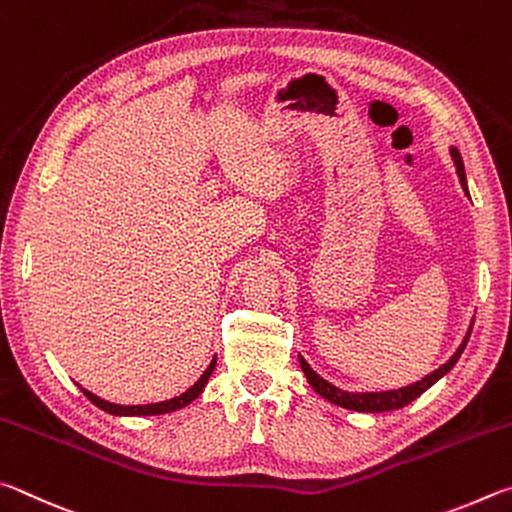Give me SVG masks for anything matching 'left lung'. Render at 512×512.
Returning <instances> with one entry per match:
<instances>
[{
	"label": "left lung",
	"instance_id": "1",
	"mask_svg": "<svg viewBox=\"0 0 512 512\" xmlns=\"http://www.w3.org/2000/svg\"><path fill=\"white\" fill-rule=\"evenodd\" d=\"M452 157H454V164H456V173H459V182H461V186H463V191L468 193V184H465V170H463V159H461V155H459V150L456 148H452ZM470 197V195H468ZM474 324V321H472ZM470 333H472V326H470V330H468V335H465V339H463V344L459 346V351H456L450 360H447L441 369H436L434 373H429V375H425L423 380H418V382H414V384H409V387H402V389H398V391H380V393H348V391H342V389H337L335 384H330V382H326L324 378H319V375L310 369V364L303 360V357L299 355V364H301V369H303V373H306V378H308V382H310V387L315 389L317 393H321V396H324L326 400H330V402H335V405H339V407H346V409H355V411H371V414H378V411H391V409H400V407H405V405H409L411 400H416L420 393L423 391H427L429 387H432V384L436 382V380H441L443 375L452 369V366L456 364V360H459L461 357V353H463V348H465V344H468V337H470Z\"/></svg>",
	"mask_w": 512,
	"mask_h": 512
}]
</instances>
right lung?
I'll use <instances>...</instances> for the list:
<instances>
[{
  "instance_id": "1",
  "label": "right lung",
  "mask_w": 512,
  "mask_h": 512,
  "mask_svg": "<svg viewBox=\"0 0 512 512\" xmlns=\"http://www.w3.org/2000/svg\"><path fill=\"white\" fill-rule=\"evenodd\" d=\"M215 369V357L213 362L206 366V371L200 375V380H197L191 389L184 391L182 396L177 398H170V400H164V402H155V405H137V407H123V405H112V402L107 400H101L96 398L94 393H89L83 389L85 396L94 402L96 407H101L103 411H107V414H114V416H157V414H168V411H175V409H182L186 407L188 402H193L197 396H200L206 380H209V375L213 373Z\"/></svg>"
}]
</instances>
